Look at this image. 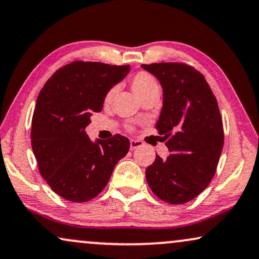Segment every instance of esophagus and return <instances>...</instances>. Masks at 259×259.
<instances>
[{"instance_id": "1", "label": "esophagus", "mask_w": 259, "mask_h": 259, "mask_svg": "<svg viewBox=\"0 0 259 259\" xmlns=\"http://www.w3.org/2000/svg\"><path fill=\"white\" fill-rule=\"evenodd\" d=\"M143 146V142L140 140H130V149L134 150L136 148H139V147H142Z\"/></svg>"}]
</instances>
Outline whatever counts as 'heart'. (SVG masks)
<instances>
[{
  "mask_svg": "<svg viewBox=\"0 0 259 259\" xmlns=\"http://www.w3.org/2000/svg\"><path fill=\"white\" fill-rule=\"evenodd\" d=\"M130 86H132L134 93H135L139 98H141L143 94H146L147 92L158 87V83H156L155 78H154L149 73H147V71H139V73L135 74L132 77ZM113 94L114 90H110L107 92V94L105 96V103H110L111 99L113 98Z\"/></svg>",
  "mask_w": 259,
  "mask_h": 259,
  "instance_id": "1",
  "label": "heart"
}]
</instances>
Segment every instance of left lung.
<instances>
[{
	"mask_svg": "<svg viewBox=\"0 0 259 259\" xmlns=\"http://www.w3.org/2000/svg\"><path fill=\"white\" fill-rule=\"evenodd\" d=\"M162 87V109L156 129L169 150L156 155L146 169L152 191L169 204L201 194L217 171L224 127L217 98L203 75L184 63L142 64Z\"/></svg>",
	"mask_w": 259,
	"mask_h": 259,
	"instance_id": "8db88e82",
	"label": "left lung"
}]
</instances>
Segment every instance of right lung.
Instances as JSON below:
<instances>
[{
  "mask_svg": "<svg viewBox=\"0 0 259 259\" xmlns=\"http://www.w3.org/2000/svg\"><path fill=\"white\" fill-rule=\"evenodd\" d=\"M130 71L129 65L71 62L58 69L39 93L31 143L39 172L70 202H87L103 191L130 142L125 136L91 141L86 126L100 112L105 96Z\"/></svg>",
  "mask_w": 259,
  "mask_h": 259,
  "instance_id": "right-lung-1",
  "label": "right lung"
}]
</instances>
